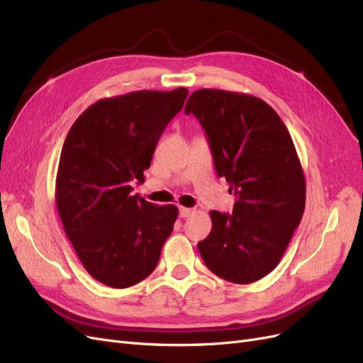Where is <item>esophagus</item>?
I'll list each match as a JSON object with an SVG mask.
<instances>
[{
  "label": "esophagus",
  "instance_id": "1",
  "mask_svg": "<svg viewBox=\"0 0 363 363\" xmlns=\"http://www.w3.org/2000/svg\"><path fill=\"white\" fill-rule=\"evenodd\" d=\"M192 213H194V208H188V207H180V211H179L180 218H188Z\"/></svg>",
  "mask_w": 363,
  "mask_h": 363
}]
</instances>
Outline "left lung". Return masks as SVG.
Masks as SVG:
<instances>
[{
	"label": "left lung",
	"mask_w": 363,
	"mask_h": 363,
	"mask_svg": "<svg viewBox=\"0 0 363 363\" xmlns=\"http://www.w3.org/2000/svg\"><path fill=\"white\" fill-rule=\"evenodd\" d=\"M184 113L200 121L216 174L236 196L232 215L211 212L200 255L227 281L260 280L279 265L304 212V174L289 131L271 106L247 94L195 91Z\"/></svg>",
	"instance_id": "obj_1"
}]
</instances>
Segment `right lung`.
Listing matches in <instances>:
<instances>
[{"label":"right lung","instance_id":"1","mask_svg":"<svg viewBox=\"0 0 363 363\" xmlns=\"http://www.w3.org/2000/svg\"><path fill=\"white\" fill-rule=\"evenodd\" d=\"M188 89L138 91L96 101L77 118L62 148L56 204L80 262L106 286L123 289L155 271L179 208L148 203L144 183L164 127Z\"/></svg>","mask_w":363,"mask_h":363}]
</instances>
